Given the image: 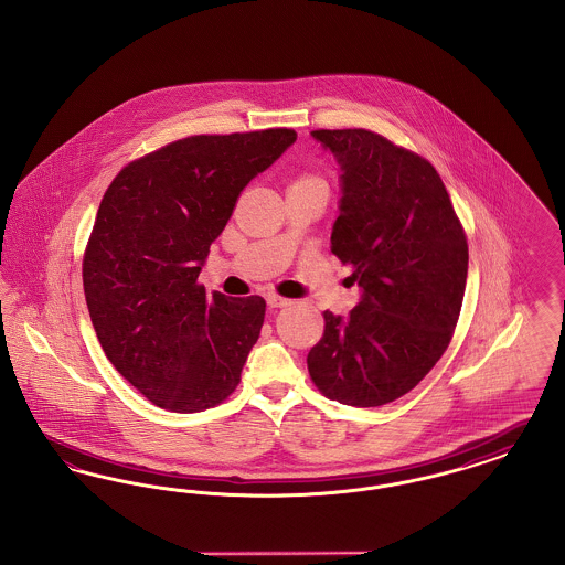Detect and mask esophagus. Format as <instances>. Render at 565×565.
Returning <instances> with one entry per match:
<instances>
[{"mask_svg": "<svg viewBox=\"0 0 565 565\" xmlns=\"http://www.w3.org/2000/svg\"><path fill=\"white\" fill-rule=\"evenodd\" d=\"M267 302H269V307H275V309H279V307H288V305H290V300H288V298H284V296L279 295L267 296Z\"/></svg>", "mask_w": 565, "mask_h": 565, "instance_id": "1", "label": "esophagus"}]
</instances>
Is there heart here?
<instances>
[{"instance_id": "1", "label": "heart", "mask_w": 565, "mask_h": 565, "mask_svg": "<svg viewBox=\"0 0 565 565\" xmlns=\"http://www.w3.org/2000/svg\"><path fill=\"white\" fill-rule=\"evenodd\" d=\"M292 186H313V189L326 190V180H323L322 175L313 173V171H302V173L296 178Z\"/></svg>"}]
</instances>
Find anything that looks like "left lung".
<instances>
[{
	"label": "left lung",
	"instance_id": "obj_1",
	"mask_svg": "<svg viewBox=\"0 0 565 565\" xmlns=\"http://www.w3.org/2000/svg\"><path fill=\"white\" fill-rule=\"evenodd\" d=\"M311 135L341 164L343 199L330 242L364 292L348 318L323 311L309 375L337 403H394L454 339L468 275L466 233L424 157L366 129Z\"/></svg>",
	"mask_w": 565,
	"mask_h": 565
}]
</instances>
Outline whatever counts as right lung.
Masks as SVG:
<instances>
[{
  "instance_id": "obj_1",
  "label": "right lung",
  "mask_w": 565,
  "mask_h": 565,
  "mask_svg": "<svg viewBox=\"0 0 565 565\" xmlns=\"http://www.w3.org/2000/svg\"><path fill=\"white\" fill-rule=\"evenodd\" d=\"M295 129L190 135L111 180L82 260L90 322L109 362L164 411L199 413L239 385L263 296H207L199 273L242 190Z\"/></svg>"
}]
</instances>
